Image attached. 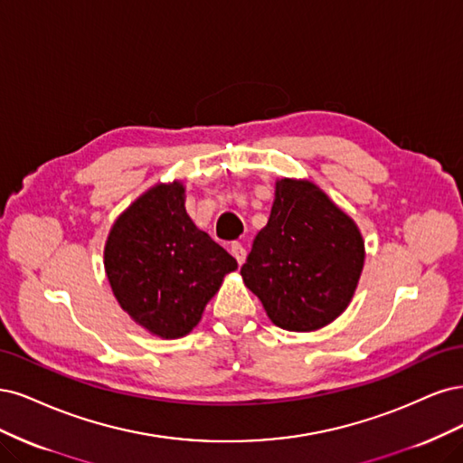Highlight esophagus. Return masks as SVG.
Returning <instances> with one entry per match:
<instances>
[{"label":"esophagus","mask_w":463,"mask_h":463,"mask_svg":"<svg viewBox=\"0 0 463 463\" xmlns=\"http://www.w3.org/2000/svg\"><path fill=\"white\" fill-rule=\"evenodd\" d=\"M231 253L234 256V260L238 261V265H242L246 261V248L241 242H232Z\"/></svg>","instance_id":"34e87169"}]
</instances>
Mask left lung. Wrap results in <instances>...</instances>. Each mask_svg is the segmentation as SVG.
<instances>
[{
	"instance_id": "left-lung-1",
	"label": "left lung",
	"mask_w": 463,
	"mask_h": 463,
	"mask_svg": "<svg viewBox=\"0 0 463 463\" xmlns=\"http://www.w3.org/2000/svg\"><path fill=\"white\" fill-rule=\"evenodd\" d=\"M364 260L360 229L319 186L280 178L241 275L277 326L309 333L348 307Z\"/></svg>"
}]
</instances>
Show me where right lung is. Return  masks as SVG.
<instances>
[{"label":"right lung","instance_id":"1","mask_svg":"<svg viewBox=\"0 0 463 463\" xmlns=\"http://www.w3.org/2000/svg\"><path fill=\"white\" fill-rule=\"evenodd\" d=\"M111 290L128 316L161 338H181L236 260L194 225L183 183L156 184L118 215L103 250Z\"/></svg>","mask_w":463,"mask_h":463}]
</instances>
